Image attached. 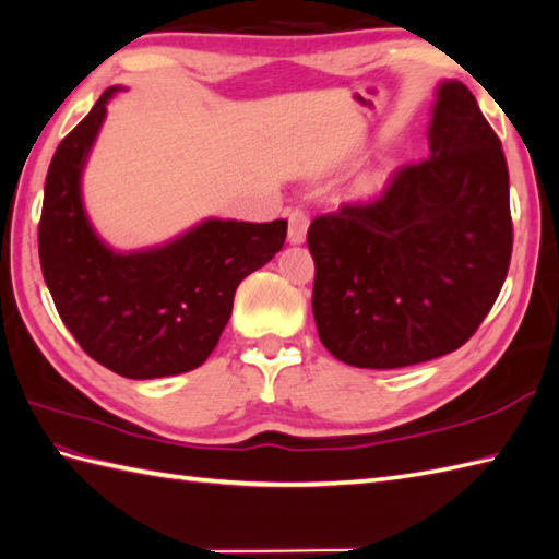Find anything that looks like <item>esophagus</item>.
Masks as SVG:
<instances>
[{"label":"esophagus","mask_w":559,"mask_h":559,"mask_svg":"<svg viewBox=\"0 0 559 559\" xmlns=\"http://www.w3.org/2000/svg\"><path fill=\"white\" fill-rule=\"evenodd\" d=\"M307 228H309V216H307V212L293 210V212L288 214V240H290L293 245L305 242Z\"/></svg>","instance_id":"obj_1"}]
</instances>
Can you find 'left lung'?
I'll list each match as a JSON object with an SVG mask.
<instances>
[{
  "instance_id": "obj_1",
  "label": "left lung",
  "mask_w": 559,
  "mask_h": 559,
  "mask_svg": "<svg viewBox=\"0 0 559 559\" xmlns=\"http://www.w3.org/2000/svg\"><path fill=\"white\" fill-rule=\"evenodd\" d=\"M428 150L379 198L343 204L307 230L319 338L349 367L400 369L455 353L508 276V162L464 83L438 85Z\"/></svg>"
}]
</instances>
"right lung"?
Wrapping results in <instances>:
<instances>
[{
    "label": "right lung",
    "instance_id": "add662e5",
    "mask_svg": "<svg viewBox=\"0 0 559 559\" xmlns=\"http://www.w3.org/2000/svg\"><path fill=\"white\" fill-rule=\"evenodd\" d=\"M121 85L104 90L51 157L37 230L51 300L73 338L126 379L198 369L212 355L238 285L281 252L288 221L204 218L157 248L116 252L90 224L83 168Z\"/></svg>",
    "mask_w": 559,
    "mask_h": 559
}]
</instances>
